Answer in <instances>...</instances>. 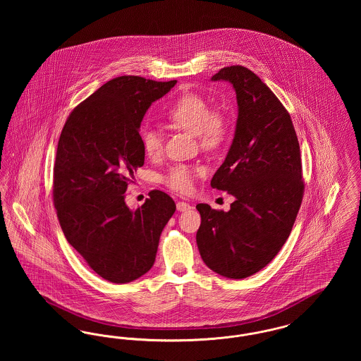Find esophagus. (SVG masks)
Masks as SVG:
<instances>
[{"instance_id": "1", "label": "esophagus", "mask_w": 361, "mask_h": 361, "mask_svg": "<svg viewBox=\"0 0 361 361\" xmlns=\"http://www.w3.org/2000/svg\"><path fill=\"white\" fill-rule=\"evenodd\" d=\"M177 211H187V209H189L190 208V206H189V203H187V202H178L177 203Z\"/></svg>"}]
</instances>
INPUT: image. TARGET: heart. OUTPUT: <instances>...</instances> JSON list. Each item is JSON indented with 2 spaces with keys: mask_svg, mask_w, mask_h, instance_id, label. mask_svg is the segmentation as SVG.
I'll return each mask as SVG.
<instances>
[{
  "mask_svg": "<svg viewBox=\"0 0 361 361\" xmlns=\"http://www.w3.org/2000/svg\"><path fill=\"white\" fill-rule=\"evenodd\" d=\"M173 126L189 131L200 139L203 147H218L227 135V121L221 112H212L206 99L199 94H184L178 97L166 114ZM140 145L149 157H155L162 150V137L152 127L140 131ZM203 174L202 166L176 164L161 176L162 184L180 193H188L193 188L195 178Z\"/></svg>",
  "mask_w": 361,
  "mask_h": 361,
  "instance_id": "heart-1",
  "label": "heart"
}]
</instances>
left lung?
<instances>
[{
	"label": "left lung",
	"instance_id": "8db88e82",
	"mask_svg": "<svg viewBox=\"0 0 361 361\" xmlns=\"http://www.w3.org/2000/svg\"><path fill=\"white\" fill-rule=\"evenodd\" d=\"M211 80L228 81L237 93L235 135L211 180L235 200L227 212L196 206V242L209 269L245 279L267 267L291 234L305 192L300 147L288 111L252 70L228 66Z\"/></svg>",
	"mask_w": 361,
	"mask_h": 361
}]
</instances>
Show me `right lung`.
Listing matches in <instances>:
<instances>
[{"label": "right lung", "instance_id": "right-lung-1", "mask_svg": "<svg viewBox=\"0 0 361 361\" xmlns=\"http://www.w3.org/2000/svg\"><path fill=\"white\" fill-rule=\"evenodd\" d=\"M176 82L116 77L71 111L59 137L52 185L58 221L86 264L111 283H130L150 271L176 211L172 197L157 189L135 211L124 202L145 164L142 119Z\"/></svg>", "mask_w": 361, "mask_h": 361}]
</instances>
